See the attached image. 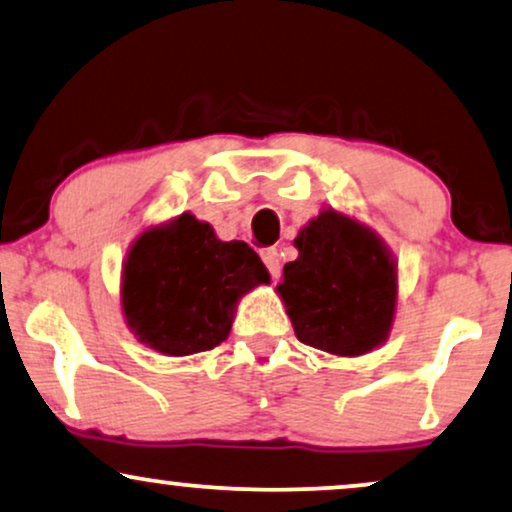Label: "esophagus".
<instances>
[{
  "label": "esophagus",
  "mask_w": 512,
  "mask_h": 512,
  "mask_svg": "<svg viewBox=\"0 0 512 512\" xmlns=\"http://www.w3.org/2000/svg\"><path fill=\"white\" fill-rule=\"evenodd\" d=\"M260 255H262V262L267 264L271 278L281 276V257H278V252L274 248H267V250H262Z\"/></svg>",
  "instance_id": "1"
}]
</instances>
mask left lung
<instances>
[{
  "label": "left lung",
  "instance_id": "1",
  "mask_svg": "<svg viewBox=\"0 0 512 512\" xmlns=\"http://www.w3.org/2000/svg\"><path fill=\"white\" fill-rule=\"evenodd\" d=\"M300 257L283 267L278 295L297 340L338 357L383 345L397 307V264L385 243L335 210H323L295 238Z\"/></svg>",
  "mask_w": 512,
  "mask_h": 512
}]
</instances>
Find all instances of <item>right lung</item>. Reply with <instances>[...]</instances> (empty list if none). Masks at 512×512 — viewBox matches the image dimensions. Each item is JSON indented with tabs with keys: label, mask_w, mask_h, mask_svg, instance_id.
<instances>
[{
	"label": "right lung",
	"mask_w": 512,
	"mask_h": 512,
	"mask_svg": "<svg viewBox=\"0 0 512 512\" xmlns=\"http://www.w3.org/2000/svg\"><path fill=\"white\" fill-rule=\"evenodd\" d=\"M269 271L243 241H219L210 224L184 212L134 241L122 269L129 331L155 352L189 357L229 338L236 302Z\"/></svg>",
	"instance_id": "1"
}]
</instances>
